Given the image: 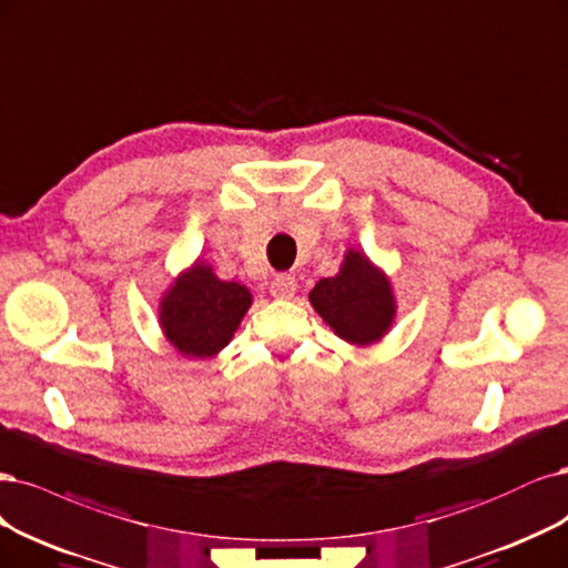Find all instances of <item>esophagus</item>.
Instances as JSON below:
<instances>
[{"label": "esophagus", "mask_w": 568, "mask_h": 568, "mask_svg": "<svg viewBox=\"0 0 568 568\" xmlns=\"http://www.w3.org/2000/svg\"><path fill=\"white\" fill-rule=\"evenodd\" d=\"M296 277L293 275H286V272H282V275H277L275 280H272L270 284V293L275 298H291L293 293H296Z\"/></svg>", "instance_id": "1"}]
</instances>
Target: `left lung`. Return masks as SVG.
Returning <instances> with one entry per match:
<instances>
[{
  "instance_id": "1",
  "label": "left lung",
  "mask_w": 568,
  "mask_h": 568,
  "mask_svg": "<svg viewBox=\"0 0 568 568\" xmlns=\"http://www.w3.org/2000/svg\"><path fill=\"white\" fill-rule=\"evenodd\" d=\"M320 317L352 345L383 338L395 320V296L387 277L359 251H347L336 277H324L310 291Z\"/></svg>"
}]
</instances>
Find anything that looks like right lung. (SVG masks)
Wrapping results in <instances>:
<instances>
[{"instance_id": "add662e5", "label": "right lung", "mask_w": 568, "mask_h": 568, "mask_svg": "<svg viewBox=\"0 0 568 568\" xmlns=\"http://www.w3.org/2000/svg\"><path fill=\"white\" fill-rule=\"evenodd\" d=\"M248 305L246 286L221 282L211 267L194 263L162 298L160 322L175 349L204 359L230 343Z\"/></svg>"}]
</instances>
